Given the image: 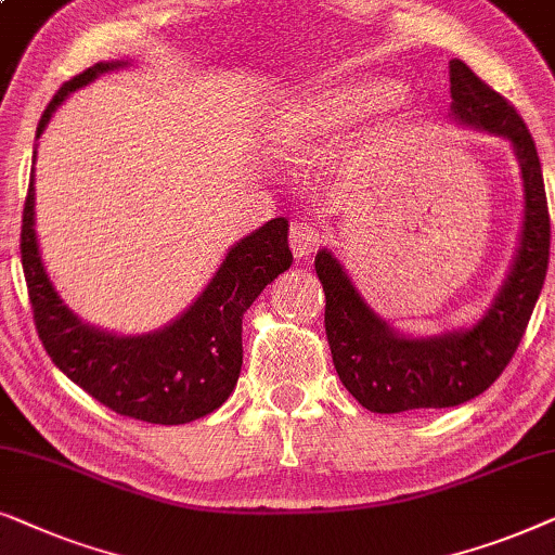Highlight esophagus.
<instances>
[{
    "instance_id": "34e87169",
    "label": "esophagus",
    "mask_w": 555,
    "mask_h": 555,
    "mask_svg": "<svg viewBox=\"0 0 555 555\" xmlns=\"http://www.w3.org/2000/svg\"><path fill=\"white\" fill-rule=\"evenodd\" d=\"M320 243H322L320 233H317L312 225L294 223L289 228V246H292L294 256H297V258H309L312 254H317Z\"/></svg>"
}]
</instances>
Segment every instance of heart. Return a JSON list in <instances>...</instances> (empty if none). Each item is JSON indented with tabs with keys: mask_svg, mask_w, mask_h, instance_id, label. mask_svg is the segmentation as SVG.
<instances>
[{
	"mask_svg": "<svg viewBox=\"0 0 555 555\" xmlns=\"http://www.w3.org/2000/svg\"><path fill=\"white\" fill-rule=\"evenodd\" d=\"M398 99V86L388 80H350L307 95L279 124V144L286 150L322 142L339 131L386 111Z\"/></svg>",
	"mask_w": 555,
	"mask_h": 555,
	"instance_id": "heart-1",
	"label": "heart"
}]
</instances>
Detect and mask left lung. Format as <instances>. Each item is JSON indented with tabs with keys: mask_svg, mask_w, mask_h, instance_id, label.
<instances>
[{
	"mask_svg": "<svg viewBox=\"0 0 555 555\" xmlns=\"http://www.w3.org/2000/svg\"><path fill=\"white\" fill-rule=\"evenodd\" d=\"M452 118L513 142L526 188V220L513 271L482 320L441 337L398 335L371 312L335 256L314 258L324 289V330L332 363L354 401L373 413L452 409L485 393L500 378L541 297L551 254V216L533 137L505 95L477 78L467 63H449Z\"/></svg>",
	"mask_w": 555,
	"mask_h": 555,
	"instance_id": "obj_1",
	"label": "left lung"
}]
</instances>
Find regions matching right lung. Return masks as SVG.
I'll return each mask as SVG.
<instances>
[{"label": "right lung", "instance_id": "obj_1", "mask_svg": "<svg viewBox=\"0 0 555 555\" xmlns=\"http://www.w3.org/2000/svg\"><path fill=\"white\" fill-rule=\"evenodd\" d=\"M118 65L95 63L65 80L40 118L37 137L65 95ZM286 233L289 220H269L228 250L208 289L180 320L152 335L116 337L80 322L50 284L35 238V175H29L20 254L37 335L50 360L118 416L165 426L208 416L238 383L243 314L266 284L292 266Z\"/></svg>", "mask_w": 555, "mask_h": 555}]
</instances>
